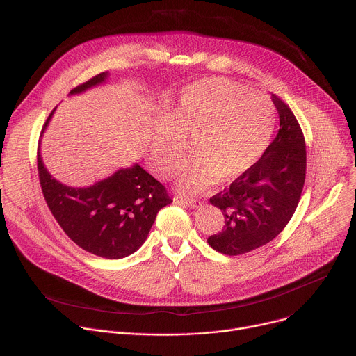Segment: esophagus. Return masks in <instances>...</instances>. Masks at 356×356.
Here are the masks:
<instances>
[{
  "label": "esophagus",
  "instance_id": "34e87169",
  "mask_svg": "<svg viewBox=\"0 0 356 356\" xmlns=\"http://www.w3.org/2000/svg\"><path fill=\"white\" fill-rule=\"evenodd\" d=\"M175 201L181 202V204H186L190 209H198L201 206V201L195 200V198H184V197H175Z\"/></svg>",
  "mask_w": 356,
  "mask_h": 356
}]
</instances>
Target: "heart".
Masks as SVG:
<instances>
[{"instance_id": "1", "label": "heart", "mask_w": 356, "mask_h": 356, "mask_svg": "<svg viewBox=\"0 0 356 356\" xmlns=\"http://www.w3.org/2000/svg\"><path fill=\"white\" fill-rule=\"evenodd\" d=\"M275 127V107L262 92L224 77L187 86L169 115L155 127L150 165L170 176L184 154V139L193 136L195 154L177 170V187L200 193L220 181L243 175L265 152Z\"/></svg>"}]
</instances>
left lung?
<instances>
[{"label":"left lung","mask_w":356,"mask_h":356,"mask_svg":"<svg viewBox=\"0 0 356 356\" xmlns=\"http://www.w3.org/2000/svg\"><path fill=\"white\" fill-rule=\"evenodd\" d=\"M280 128L261 159L210 198L225 225L207 242L220 253L242 255L275 239L293 217L306 180V142L283 101L272 94Z\"/></svg>","instance_id":"left-lung-1"}]
</instances>
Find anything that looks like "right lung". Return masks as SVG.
Masks as SVG:
<instances>
[{
    "label": "right lung",
    "instance_id": "right-lung-1",
    "mask_svg": "<svg viewBox=\"0 0 356 356\" xmlns=\"http://www.w3.org/2000/svg\"><path fill=\"white\" fill-rule=\"evenodd\" d=\"M108 76V72L97 74L73 88L70 95L106 83ZM55 110L47 117L42 135ZM38 172L47 207L66 235L99 258L132 255L146 241L159 210L172 202L165 186L138 163L118 169L92 186L72 187L47 172L39 146Z\"/></svg>",
    "mask_w": 356,
    "mask_h": 356
}]
</instances>
